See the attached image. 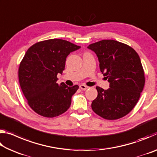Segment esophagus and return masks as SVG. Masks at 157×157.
<instances>
[{"label":"esophagus","instance_id":"obj_1","mask_svg":"<svg viewBox=\"0 0 157 157\" xmlns=\"http://www.w3.org/2000/svg\"><path fill=\"white\" fill-rule=\"evenodd\" d=\"M79 88H80L82 90H86L89 88V87L86 86V85H84V84H81L80 86H79Z\"/></svg>","mask_w":157,"mask_h":157}]
</instances>
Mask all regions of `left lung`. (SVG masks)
<instances>
[{"label":"left lung","instance_id":"8db88e82","mask_svg":"<svg viewBox=\"0 0 157 157\" xmlns=\"http://www.w3.org/2000/svg\"><path fill=\"white\" fill-rule=\"evenodd\" d=\"M87 48L96 54L100 71L109 83L107 90L96 86L98 96L92 102L93 111L107 120L126 116L136 105L145 84L139 55L115 40H102Z\"/></svg>","mask_w":157,"mask_h":157}]
</instances>
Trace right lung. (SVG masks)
Returning a JSON list of instances; mask_svg holds the SVG:
<instances>
[{
    "instance_id": "obj_1",
    "label": "right lung",
    "mask_w": 157,
    "mask_h": 157,
    "mask_svg": "<svg viewBox=\"0 0 157 157\" xmlns=\"http://www.w3.org/2000/svg\"><path fill=\"white\" fill-rule=\"evenodd\" d=\"M80 48L68 41L52 39L38 42L27 50L18 68V79L28 105L36 113L53 118L70 107L79 86L58 84L57 76L64 70L68 55Z\"/></svg>"
}]
</instances>
